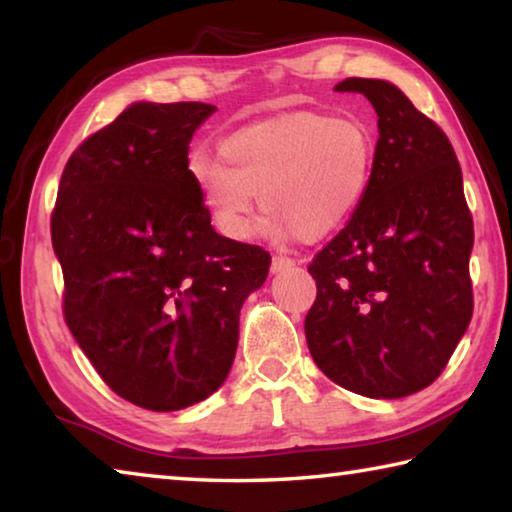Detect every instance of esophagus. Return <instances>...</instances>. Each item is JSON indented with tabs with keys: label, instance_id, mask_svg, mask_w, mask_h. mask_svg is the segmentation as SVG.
I'll return each mask as SVG.
<instances>
[{
	"label": "esophagus",
	"instance_id": "1",
	"mask_svg": "<svg viewBox=\"0 0 512 512\" xmlns=\"http://www.w3.org/2000/svg\"><path fill=\"white\" fill-rule=\"evenodd\" d=\"M291 266H296V259H291L287 255H275L273 257V264H271V271L273 273H282V271H287V268H291Z\"/></svg>",
	"mask_w": 512,
	"mask_h": 512
}]
</instances>
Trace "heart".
I'll return each mask as SVG.
<instances>
[{"instance_id":"obj_1","label":"heart","mask_w":512,"mask_h":512,"mask_svg":"<svg viewBox=\"0 0 512 512\" xmlns=\"http://www.w3.org/2000/svg\"><path fill=\"white\" fill-rule=\"evenodd\" d=\"M221 162L198 160L194 173L225 237H250L259 194L268 235L316 241L361 205L375 169V137L359 119L302 110L228 135Z\"/></svg>"}]
</instances>
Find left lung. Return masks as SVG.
Returning <instances> with one entry per match:
<instances>
[{"instance_id": "left-lung-1", "label": "left lung", "mask_w": 512, "mask_h": 512, "mask_svg": "<svg viewBox=\"0 0 512 512\" xmlns=\"http://www.w3.org/2000/svg\"><path fill=\"white\" fill-rule=\"evenodd\" d=\"M334 90L372 103L379 140L361 205L307 266L318 289L307 345L339 386L395 400L436 381L470 325L472 212L436 121L386 81Z\"/></svg>"}]
</instances>
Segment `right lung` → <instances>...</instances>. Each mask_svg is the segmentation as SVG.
<instances>
[{"label": "right lung", "mask_w": 512, "mask_h": 512, "mask_svg": "<svg viewBox=\"0 0 512 512\" xmlns=\"http://www.w3.org/2000/svg\"><path fill=\"white\" fill-rule=\"evenodd\" d=\"M216 108L133 103L67 160L51 212L63 316L99 377L149 411L228 377L239 309L268 275L262 246L216 235L189 142Z\"/></svg>", "instance_id": "right-lung-1"}]
</instances>
